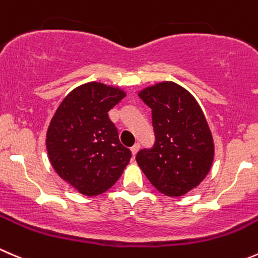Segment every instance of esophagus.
<instances>
[{"instance_id": "obj_1", "label": "esophagus", "mask_w": 258, "mask_h": 258, "mask_svg": "<svg viewBox=\"0 0 258 258\" xmlns=\"http://www.w3.org/2000/svg\"><path fill=\"white\" fill-rule=\"evenodd\" d=\"M139 150H140V144H135L134 146L131 147V152H132V155H134V156H135V155L137 154V151H139Z\"/></svg>"}]
</instances>
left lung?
Instances as JSON below:
<instances>
[{"instance_id":"left-lung-1","label":"left lung","mask_w":258,"mask_h":258,"mask_svg":"<svg viewBox=\"0 0 258 258\" xmlns=\"http://www.w3.org/2000/svg\"><path fill=\"white\" fill-rule=\"evenodd\" d=\"M139 96L152 111L155 144L137 152V164L160 192L184 196L206 179L213 164L206 116L197 99L174 82L146 87Z\"/></svg>"}]
</instances>
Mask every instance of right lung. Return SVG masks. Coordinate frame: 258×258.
<instances>
[{
	"instance_id": "right-lung-1",
	"label": "right lung",
	"mask_w": 258,
	"mask_h": 258,
	"mask_svg": "<svg viewBox=\"0 0 258 258\" xmlns=\"http://www.w3.org/2000/svg\"><path fill=\"white\" fill-rule=\"evenodd\" d=\"M126 97L118 87L89 82L74 88L55 111L46 132L50 164L87 197L107 191L119 179L131 151L119 142L108 112Z\"/></svg>"
}]
</instances>
